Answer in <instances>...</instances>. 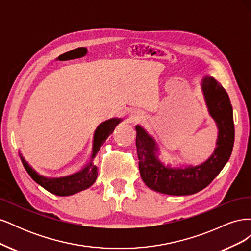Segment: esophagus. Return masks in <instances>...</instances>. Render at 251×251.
<instances>
[{
  "mask_svg": "<svg viewBox=\"0 0 251 251\" xmlns=\"http://www.w3.org/2000/svg\"><path fill=\"white\" fill-rule=\"evenodd\" d=\"M141 116V111L138 109H132L130 111V118L132 120H136L137 118H139Z\"/></svg>",
  "mask_w": 251,
  "mask_h": 251,
  "instance_id": "34e87169",
  "label": "esophagus"
}]
</instances>
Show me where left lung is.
I'll use <instances>...</instances> for the list:
<instances>
[{
	"label": "left lung",
	"instance_id": "left-lung-1",
	"mask_svg": "<svg viewBox=\"0 0 251 251\" xmlns=\"http://www.w3.org/2000/svg\"><path fill=\"white\" fill-rule=\"evenodd\" d=\"M202 90L209 114L219 128L217 148L206 161L199 165L172 166L159 157L158 144L153 136L136 126L140 176L151 189L173 196L193 195L209 185L229 160L234 142L232 107L221 83L204 77Z\"/></svg>",
	"mask_w": 251,
	"mask_h": 251
}]
</instances>
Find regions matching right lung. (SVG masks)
I'll return each instance as SVG.
<instances>
[{
	"instance_id": "right-lung-1",
	"label": "right lung",
	"mask_w": 251,
	"mask_h": 251,
	"mask_svg": "<svg viewBox=\"0 0 251 251\" xmlns=\"http://www.w3.org/2000/svg\"><path fill=\"white\" fill-rule=\"evenodd\" d=\"M121 119L119 118H112L104 123L100 124L97 126L93 136V146L92 151H91L90 157L86 165L83 168L73 175H69L66 177L60 178H49L45 177L43 175H40L36 171H34L31 166L28 164L24 157L20 155L23 165L25 170L30 175L37 184L43 186L46 191L54 194L56 196H70L76 194L78 192L87 189L92 185L96 178H97V166L94 164V158L100 151V147L103 142L107 140L109 135L115 130V126L120 123Z\"/></svg>"
}]
</instances>
